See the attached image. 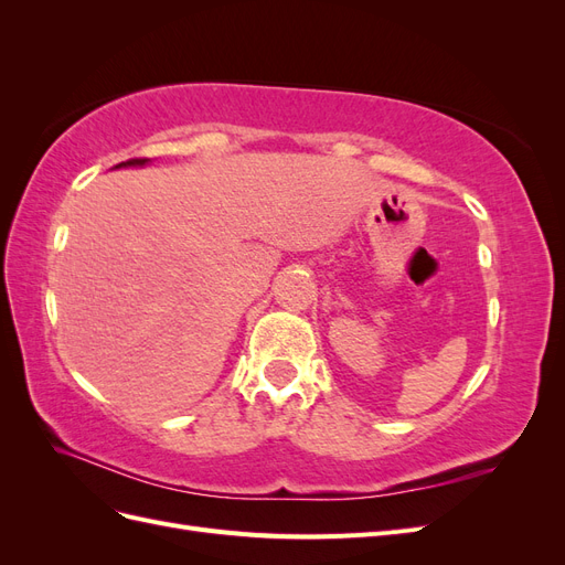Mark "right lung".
I'll use <instances>...</instances> for the list:
<instances>
[{"label": "right lung", "mask_w": 565, "mask_h": 565, "mask_svg": "<svg viewBox=\"0 0 565 565\" xmlns=\"http://www.w3.org/2000/svg\"><path fill=\"white\" fill-rule=\"evenodd\" d=\"M127 164H146V158H131V160L117 164V167H127Z\"/></svg>", "instance_id": "1"}]
</instances>
